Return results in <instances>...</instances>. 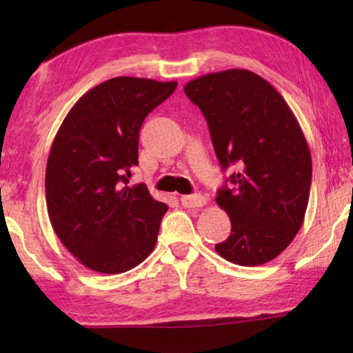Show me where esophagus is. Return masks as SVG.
I'll return each mask as SVG.
<instances>
[{
    "label": "esophagus",
    "instance_id": "1",
    "mask_svg": "<svg viewBox=\"0 0 353 353\" xmlns=\"http://www.w3.org/2000/svg\"><path fill=\"white\" fill-rule=\"evenodd\" d=\"M181 202L182 205L187 208H198V207H204L207 204V198L202 194H190V196H182Z\"/></svg>",
    "mask_w": 353,
    "mask_h": 353
}]
</instances>
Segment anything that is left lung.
<instances>
[{
  "instance_id": "obj_1",
  "label": "left lung",
  "mask_w": 353,
  "mask_h": 353,
  "mask_svg": "<svg viewBox=\"0 0 353 353\" xmlns=\"http://www.w3.org/2000/svg\"><path fill=\"white\" fill-rule=\"evenodd\" d=\"M204 113L221 168L236 165L216 204L232 232L214 246L227 261L259 266L290 246L305 218L312 154L294 113L270 82L232 68L185 83Z\"/></svg>"
}]
</instances>
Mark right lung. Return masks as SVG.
<instances>
[{"instance_id":"obj_1","label":"right lung","mask_w":353,"mask_h":353,"mask_svg":"<svg viewBox=\"0 0 353 353\" xmlns=\"http://www.w3.org/2000/svg\"><path fill=\"white\" fill-rule=\"evenodd\" d=\"M177 82L119 76L71 107L51 145L45 193L51 225L88 270L121 274L152 252L168 205L145 183L129 187L148 113Z\"/></svg>"}]
</instances>
